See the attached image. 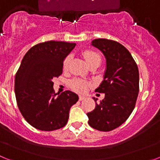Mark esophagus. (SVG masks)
I'll use <instances>...</instances> for the list:
<instances>
[{
	"instance_id": "34e87169",
	"label": "esophagus",
	"mask_w": 160,
	"mask_h": 160,
	"mask_svg": "<svg viewBox=\"0 0 160 160\" xmlns=\"http://www.w3.org/2000/svg\"><path fill=\"white\" fill-rule=\"evenodd\" d=\"M85 98H86V97H85V96L79 95V100H80V101H82V100H84Z\"/></svg>"
}]
</instances>
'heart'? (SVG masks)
Segmentation results:
<instances>
[{
	"label": "heart",
	"instance_id": "obj_1",
	"mask_svg": "<svg viewBox=\"0 0 160 160\" xmlns=\"http://www.w3.org/2000/svg\"><path fill=\"white\" fill-rule=\"evenodd\" d=\"M82 56L84 57L85 60L87 62V65H90L94 62H101V56L97 52L91 50V49H86L82 52ZM70 62V56H67L64 59L62 63L63 70H67L69 67V64ZM90 87V83L89 82L83 80L81 78H74L70 82V87L74 91L78 93H84L88 90Z\"/></svg>",
	"mask_w": 160,
	"mask_h": 160
}]
</instances>
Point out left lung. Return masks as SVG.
<instances>
[{"label":"left lung","mask_w":160,"mask_h":160,"mask_svg":"<svg viewBox=\"0 0 160 160\" xmlns=\"http://www.w3.org/2000/svg\"><path fill=\"white\" fill-rule=\"evenodd\" d=\"M93 46L104 54L107 69L103 81L95 91L105 98L96 102L94 110L87 113L88 123L101 131H111L122 125L135 107L139 89V74L135 60L122 45L115 41L98 38Z\"/></svg>","instance_id":"left-lung-1"}]
</instances>
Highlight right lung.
Wrapping results in <instances>:
<instances>
[{
	"instance_id": "right-lung-1",
	"label": "right lung",
	"mask_w": 160,
	"mask_h": 160,
	"mask_svg": "<svg viewBox=\"0 0 160 160\" xmlns=\"http://www.w3.org/2000/svg\"><path fill=\"white\" fill-rule=\"evenodd\" d=\"M75 43L42 42L25 53L15 76V95L22 116L41 131L60 129L67 123L70 109L78 100L70 90L54 92L53 78L62 73L64 59Z\"/></svg>"
}]
</instances>
